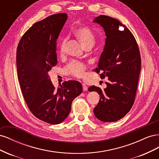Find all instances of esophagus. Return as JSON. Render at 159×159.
I'll list each match as a JSON object with an SVG mask.
<instances>
[{
    "label": "esophagus",
    "instance_id": "34e87169",
    "mask_svg": "<svg viewBox=\"0 0 159 159\" xmlns=\"http://www.w3.org/2000/svg\"><path fill=\"white\" fill-rule=\"evenodd\" d=\"M82 87H83V90H84V91H88V86L86 85L84 83L82 84Z\"/></svg>",
    "mask_w": 159,
    "mask_h": 159
}]
</instances>
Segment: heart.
Listing matches in <instances>:
<instances>
[{"label":"heart","mask_w":159,"mask_h":159,"mask_svg":"<svg viewBox=\"0 0 159 159\" xmlns=\"http://www.w3.org/2000/svg\"><path fill=\"white\" fill-rule=\"evenodd\" d=\"M75 35L81 42L85 48H92L96 42L95 34L89 28L81 27L75 30ZM66 43V39L64 38L60 44V52L64 54ZM85 66L84 63L79 61L73 60L66 67V72L69 75H74L78 78H81L84 74Z\"/></svg>","instance_id":"obj_1"}]
</instances>
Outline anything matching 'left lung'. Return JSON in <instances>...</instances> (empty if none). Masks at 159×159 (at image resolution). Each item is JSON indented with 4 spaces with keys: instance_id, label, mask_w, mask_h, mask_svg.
I'll use <instances>...</instances> for the list:
<instances>
[{
    "instance_id": "1",
    "label": "left lung",
    "mask_w": 159,
    "mask_h": 159,
    "mask_svg": "<svg viewBox=\"0 0 159 159\" xmlns=\"http://www.w3.org/2000/svg\"><path fill=\"white\" fill-rule=\"evenodd\" d=\"M93 22L102 26L106 36L96 71H102L101 78L107 77L109 80L103 90L94 85L88 89L99 94L93 112L101 121H117L134 103L141 71L140 53L133 34L117 19L100 15Z\"/></svg>"
}]
</instances>
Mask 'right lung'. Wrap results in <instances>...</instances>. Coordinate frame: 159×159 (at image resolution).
I'll use <instances>...</instances> for the list:
<instances>
[{
	"label": "right lung",
	"instance_id": "1",
	"mask_svg": "<svg viewBox=\"0 0 159 159\" xmlns=\"http://www.w3.org/2000/svg\"><path fill=\"white\" fill-rule=\"evenodd\" d=\"M68 19L60 13L38 22L20 39L16 52L18 81L32 113L42 121L60 124L68 117L73 100L82 92L78 81H65L56 89L48 71L57 64L56 41Z\"/></svg>",
	"mask_w": 159,
	"mask_h": 159
}]
</instances>
